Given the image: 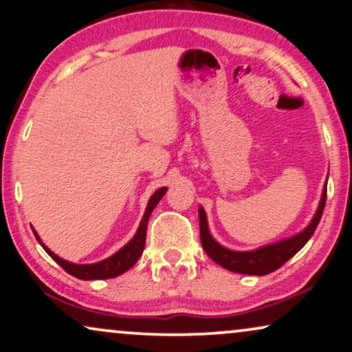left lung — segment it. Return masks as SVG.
<instances>
[{
  "instance_id": "left-lung-1",
  "label": "left lung",
  "mask_w": 352,
  "mask_h": 352,
  "mask_svg": "<svg viewBox=\"0 0 352 352\" xmlns=\"http://www.w3.org/2000/svg\"><path fill=\"white\" fill-rule=\"evenodd\" d=\"M327 203V185L323 186L320 203H318L317 212L311 220V223L298 235L287 240H282L274 245H267L262 248H257L254 251H232L219 245L217 241L210 236L208 219H206V212L203 208H199V235H201V245L210 259L222 265L223 269L236 272V274H246V275H267L270 272L277 270L282 267L285 262L296 254L301 248L309 241V238L314 235L318 222H320L323 208Z\"/></svg>"
}]
</instances>
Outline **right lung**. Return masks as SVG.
I'll return each mask as SVG.
<instances>
[{
  "mask_svg": "<svg viewBox=\"0 0 352 352\" xmlns=\"http://www.w3.org/2000/svg\"><path fill=\"white\" fill-rule=\"evenodd\" d=\"M166 191H167V188H159L156 193L149 198L146 210H144V215H143L142 222H140L138 230H137V233H135V236L132 238V240H130L127 245L122 248V250L117 251L116 254H112L111 257H107V259L101 261V262H96V264H72V262L60 259L59 256H56L53 251H50L48 248L41 243L40 236L36 235L35 230H34V233H35L36 240H38L40 245L43 246V250L48 252V254L53 257V259L58 262V264L63 267L67 274L74 275V277H77L80 280L114 278V277H117V275L127 272L130 267H132L135 262L140 259V256L143 254L144 243H146V227H148L149 215H151L153 209L156 208L162 196L166 195Z\"/></svg>",
  "mask_w": 352,
  "mask_h": 352,
  "instance_id": "right-lung-1",
  "label": "right lung"
}]
</instances>
